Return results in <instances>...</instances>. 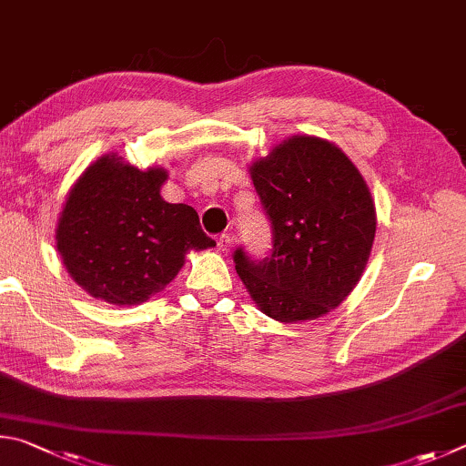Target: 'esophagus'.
<instances>
[{"label": "esophagus", "instance_id": "34e87169", "mask_svg": "<svg viewBox=\"0 0 466 466\" xmlns=\"http://www.w3.org/2000/svg\"><path fill=\"white\" fill-rule=\"evenodd\" d=\"M231 235L228 233H223V235H218V239H217V246H218V249L220 251H228L231 249Z\"/></svg>", "mask_w": 466, "mask_h": 466}]
</instances>
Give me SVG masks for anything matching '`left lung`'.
<instances>
[{
	"label": "left lung",
	"instance_id": "left-lung-1",
	"mask_svg": "<svg viewBox=\"0 0 466 466\" xmlns=\"http://www.w3.org/2000/svg\"><path fill=\"white\" fill-rule=\"evenodd\" d=\"M272 227V249L254 259L238 248L235 270L262 311L282 323L336 309L369 262L377 212L360 171L317 137H292L251 166Z\"/></svg>",
	"mask_w": 466,
	"mask_h": 466
}]
</instances>
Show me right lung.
Returning <instances> with one entry per match:
<instances>
[{
	"instance_id": "1",
	"label": "right lung",
	"mask_w": 466,
	"mask_h": 466,
	"mask_svg": "<svg viewBox=\"0 0 466 466\" xmlns=\"http://www.w3.org/2000/svg\"><path fill=\"white\" fill-rule=\"evenodd\" d=\"M167 171L104 155L71 187L56 227L67 272L94 299L138 305L176 279L190 249L217 246L187 204L161 198Z\"/></svg>"
}]
</instances>
